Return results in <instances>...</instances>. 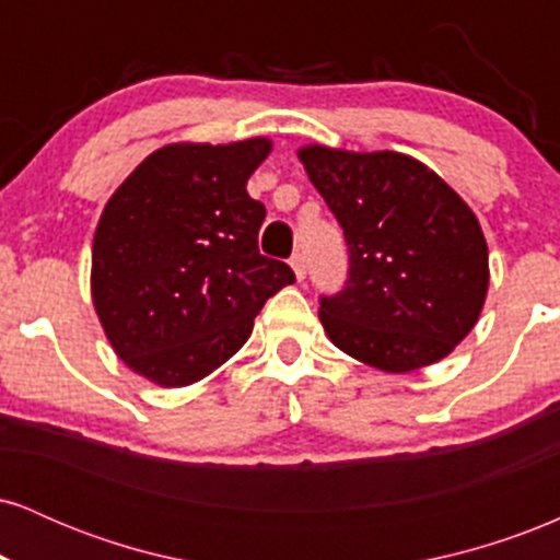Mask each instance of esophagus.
Instances as JSON below:
<instances>
[{
    "mask_svg": "<svg viewBox=\"0 0 560 560\" xmlns=\"http://www.w3.org/2000/svg\"><path fill=\"white\" fill-rule=\"evenodd\" d=\"M289 266H292V271H294V276H298V281L305 279V273H307L305 255H302V253H294L292 258H289Z\"/></svg>",
    "mask_w": 560,
    "mask_h": 560,
    "instance_id": "1",
    "label": "esophagus"
}]
</instances>
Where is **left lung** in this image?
Segmentation results:
<instances>
[{"label": "left lung", "mask_w": 560, "mask_h": 560, "mask_svg": "<svg viewBox=\"0 0 560 560\" xmlns=\"http://www.w3.org/2000/svg\"><path fill=\"white\" fill-rule=\"evenodd\" d=\"M345 231L350 279L320 300L339 350L387 374L432 365L477 326L490 287L481 226L453 186L402 152L298 150Z\"/></svg>", "instance_id": "obj_1"}]
</instances>
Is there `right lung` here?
I'll return each mask as SVG.
<instances>
[{
	"mask_svg": "<svg viewBox=\"0 0 560 560\" xmlns=\"http://www.w3.org/2000/svg\"><path fill=\"white\" fill-rule=\"evenodd\" d=\"M271 139L176 141L144 158L102 210L92 302L115 355L158 387H189L253 334L287 262L262 258L266 208L247 178Z\"/></svg>",
	"mask_w": 560,
	"mask_h": 560,
	"instance_id": "add662e5",
	"label": "right lung"
}]
</instances>
